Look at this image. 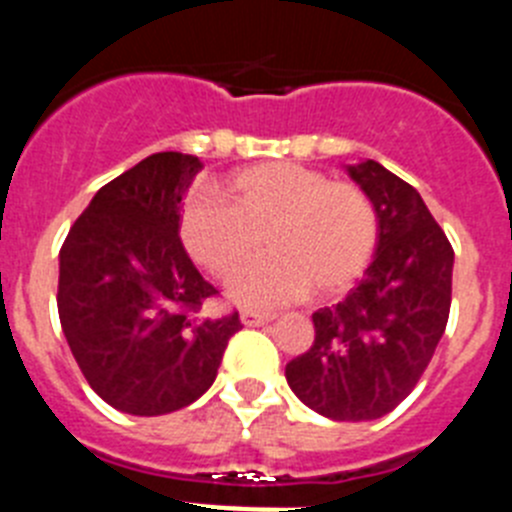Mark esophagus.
Segmentation results:
<instances>
[{"mask_svg": "<svg viewBox=\"0 0 512 512\" xmlns=\"http://www.w3.org/2000/svg\"><path fill=\"white\" fill-rule=\"evenodd\" d=\"M241 320L243 325L256 328V325L271 323V320H274V312H261V310H251V307H246V310H241Z\"/></svg>", "mask_w": 512, "mask_h": 512, "instance_id": "obj_1", "label": "esophagus"}]
</instances>
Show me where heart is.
<instances>
[{"label":"heart","mask_w":512,"mask_h":512,"mask_svg":"<svg viewBox=\"0 0 512 512\" xmlns=\"http://www.w3.org/2000/svg\"><path fill=\"white\" fill-rule=\"evenodd\" d=\"M228 202L197 197L182 212V238L212 277L233 284L235 300L271 307L341 295L372 264L379 246V210L354 182H333L325 171L269 161L235 171L225 182Z\"/></svg>","instance_id":"obj_1"}]
</instances>
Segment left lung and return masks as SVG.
Instances as JSON below:
<instances>
[{
    "label": "left lung",
    "mask_w": 512,
    "mask_h": 512,
    "mask_svg": "<svg viewBox=\"0 0 512 512\" xmlns=\"http://www.w3.org/2000/svg\"><path fill=\"white\" fill-rule=\"evenodd\" d=\"M379 210V246L338 305L312 312L315 341L287 382L330 420H374L413 392L451 310L454 248L420 194L377 161L348 166Z\"/></svg>",
    "instance_id": "obj_1"
}]
</instances>
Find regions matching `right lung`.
Returning <instances> with one entry per match:
<instances>
[{
	"mask_svg": "<svg viewBox=\"0 0 512 512\" xmlns=\"http://www.w3.org/2000/svg\"><path fill=\"white\" fill-rule=\"evenodd\" d=\"M202 161L164 151L104 184L61 246L58 318L107 405L166 415L210 390L238 310L207 318L217 289L189 259L179 205Z\"/></svg>",
	"mask_w": 512,
	"mask_h": 512,
	"instance_id": "right-lung-1",
	"label": "right lung"
}]
</instances>
